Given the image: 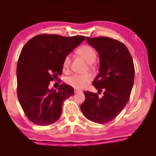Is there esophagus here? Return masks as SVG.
Returning a JSON list of instances; mask_svg holds the SVG:
<instances>
[{
  "instance_id": "1",
  "label": "esophagus",
  "mask_w": 156,
  "mask_h": 156,
  "mask_svg": "<svg viewBox=\"0 0 156 156\" xmlns=\"http://www.w3.org/2000/svg\"><path fill=\"white\" fill-rule=\"evenodd\" d=\"M74 92H75L76 94H77V93H81L82 91H81V90H79V89H74Z\"/></svg>"
}]
</instances>
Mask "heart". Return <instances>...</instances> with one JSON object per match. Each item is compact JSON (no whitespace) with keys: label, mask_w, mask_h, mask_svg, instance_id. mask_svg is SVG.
<instances>
[{"label":"heart","mask_w":156,"mask_h":156,"mask_svg":"<svg viewBox=\"0 0 156 156\" xmlns=\"http://www.w3.org/2000/svg\"><path fill=\"white\" fill-rule=\"evenodd\" d=\"M76 53L79 56L88 62L90 68H93V62L96 60V54L94 49L89 45H82L76 50ZM71 63V57L69 55L66 56L62 61V67L64 69H67ZM92 79L91 73H87L84 74H74L69 76L66 79V83L69 85L76 89H82Z\"/></svg>","instance_id":"heart-1"}]
</instances>
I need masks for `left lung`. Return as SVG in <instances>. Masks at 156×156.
Masks as SVG:
<instances>
[{
    "label": "left lung",
    "instance_id": "obj_1",
    "mask_svg": "<svg viewBox=\"0 0 156 156\" xmlns=\"http://www.w3.org/2000/svg\"><path fill=\"white\" fill-rule=\"evenodd\" d=\"M87 43L98 53L99 73L93 81L98 93L84 91L85 100L80 109L88 120L105 124L115 118L127 103L134 82L135 69L126 47L107 37L89 38Z\"/></svg>",
    "mask_w": 156,
    "mask_h": 156
}]
</instances>
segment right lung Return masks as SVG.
<instances>
[{
    "label": "right lung",
    "mask_w": 156,
    "mask_h": 156,
    "mask_svg": "<svg viewBox=\"0 0 156 156\" xmlns=\"http://www.w3.org/2000/svg\"><path fill=\"white\" fill-rule=\"evenodd\" d=\"M85 37L41 34L30 39L18 58L17 96L23 112L31 122L51 125L59 119L62 103L73 95L72 87L62 83L58 91L49 89L50 81L62 73L64 58Z\"/></svg>",
    "instance_id": "add662e5"
}]
</instances>
